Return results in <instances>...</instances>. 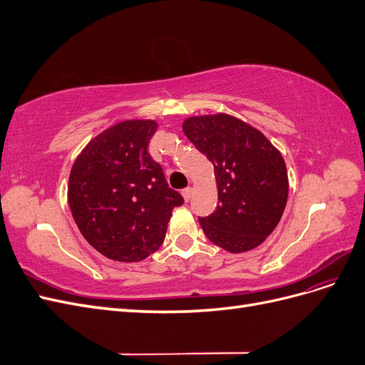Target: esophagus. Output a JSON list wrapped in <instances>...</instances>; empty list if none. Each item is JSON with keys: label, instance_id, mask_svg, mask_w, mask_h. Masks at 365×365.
<instances>
[{"label": "esophagus", "instance_id": "esophagus-1", "mask_svg": "<svg viewBox=\"0 0 365 365\" xmlns=\"http://www.w3.org/2000/svg\"><path fill=\"white\" fill-rule=\"evenodd\" d=\"M182 197H184V201L185 202H189L190 201V197H192V195H193V189H192V187H187V189H184L182 190Z\"/></svg>", "mask_w": 365, "mask_h": 365}]
</instances>
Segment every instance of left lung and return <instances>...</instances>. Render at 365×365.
Listing matches in <instances>:
<instances>
[{
	"mask_svg": "<svg viewBox=\"0 0 365 365\" xmlns=\"http://www.w3.org/2000/svg\"><path fill=\"white\" fill-rule=\"evenodd\" d=\"M182 130L215 169L219 205L200 217L205 236L233 254L263 244L288 201L280 150L259 129L224 113L187 117Z\"/></svg>",
	"mask_w": 365,
	"mask_h": 365,
	"instance_id": "left-lung-1",
	"label": "left lung"
}]
</instances>
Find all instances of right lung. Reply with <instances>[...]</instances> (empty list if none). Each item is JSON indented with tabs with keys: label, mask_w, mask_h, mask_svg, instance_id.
Segmentation results:
<instances>
[{
	"label": "right lung",
	"mask_w": 365,
	"mask_h": 365,
	"mask_svg": "<svg viewBox=\"0 0 365 365\" xmlns=\"http://www.w3.org/2000/svg\"><path fill=\"white\" fill-rule=\"evenodd\" d=\"M158 123L123 120L96 135L73 163L68 204L94 250L117 262H140L164 240L182 196L165 182L148 152Z\"/></svg>",
	"instance_id": "add662e5"
}]
</instances>
